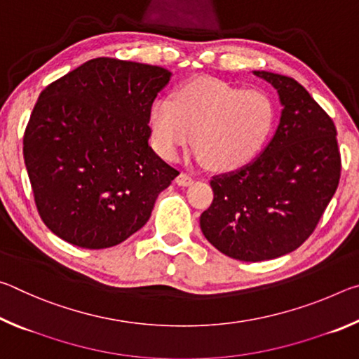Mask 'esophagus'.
I'll return each mask as SVG.
<instances>
[{
	"label": "esophagus",
	"instance_id": "1",
	"mask_svg": "<svg viewBox=\"0 0 359 359\" xmlns=\"http://www.w3.org/2000/svg\"><path fill=\"white\" fill-rule=\"evenodd\" d=\"M175 182H177V185H180V187H188V185L193 184V177H191L190 174L182 172V174L177 175V179H175Z\"/></svg>",
	"mask_w": 359,
	"mask_h": 359
}]
</instances>
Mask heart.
Returning <instances> with one entry per match:
<instances>
[{
    "instance_id": "b5f03b06",
    "label": "heart",
    "mask_w": 359,
    "mask_h": 359,
    "mask_svg": "<svg viewBox=\"0 0 359 359\" xmlns=\"http://www.w3.org/2000/svg\"><path fill=\"white\" fill-rule=\"evenodd\" d=\"M274 125L276 104L269 93L205 76L182 83L172 102L160 100L150 109L151 137L163 156L175 160L191 141L198 160L215 171L250 163Z\"/></svg>"
}]
</instances>
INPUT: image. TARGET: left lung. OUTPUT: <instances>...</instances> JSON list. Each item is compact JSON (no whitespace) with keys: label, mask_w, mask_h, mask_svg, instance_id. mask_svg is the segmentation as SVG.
<instances>
[{"label":"left lung","mask_w":359,"mask_h":359,"mask_svg":"<svg viewBox=\"0 0 359 359\" xmlns=\"http://www.w3.org/2000/svg\"><path fill=\"white\" fill-rule=\"evenodd\" d=\"M253 74L277 90L280 121L253 161L212 177L214 201L199 224L217 250L257 263L296 250L313 233L337 190L340 154L331 117L299 82Z\"/></svg>","instance_id":"1"}]
</instances>
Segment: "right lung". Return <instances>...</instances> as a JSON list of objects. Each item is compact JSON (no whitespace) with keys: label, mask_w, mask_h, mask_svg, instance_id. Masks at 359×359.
<instances>
[{"label":"right lung","mask_w":359,"mask_h":359,"mask_svg":"<svg viewBox=\"0 0 359 359\" xmlns=\"http://www.w3.org/2000/svg\"><path fill=\"white\" fill-rule=\"evenodd\" d=\"M171 76L101 57L39 95L23 158L36 208L60 239L109 248L149 222L158 194L179 175L149 145L150 109Z\"/></svg>","instance_id":"add662e5"}]
</instances>
